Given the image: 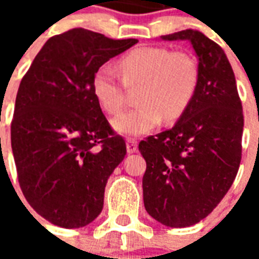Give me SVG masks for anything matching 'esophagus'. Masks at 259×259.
I'll use <instances>...</instances> for the list:
<instances>
[{
  "label": "esophagus",
  "mask_w": 259,
  "mask_h": 259,
  "mask_svg": "<svg viewBox=\"0 0 259 259\" xmlns=\"http://www.w3.org/2000/svg\"><path fill=\"white\" fill-rule=\"evenodd\" d=\"M126 150H127V154H133L137 151V141L135 139H129L126 141Z\"/></svg>",
  "instance_id": "esophagus-1"
}]
</instances>
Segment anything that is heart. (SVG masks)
<instances>
[{
    "label": "heart",
    "instance_id": "b5f03b06",
    "mask_svg": "<svg viewBox=\"0 0 259 259\" xmlns=\"http://www.w3.org/2000/svg\"><path fill=\"white\" fill-rule=\"evenodd\" d=\"M122 75L105 64L93 76V93L108 113L119 112L126 102L127 87H140L141 105L119 113L113 129L124 136H140L162 123L183 116L194 100L200 84V66L189 53L166 47H139L119 61Z\"/></svg>",
    "mask_w": 259,
    "mask_h": 259
}]
</instances>
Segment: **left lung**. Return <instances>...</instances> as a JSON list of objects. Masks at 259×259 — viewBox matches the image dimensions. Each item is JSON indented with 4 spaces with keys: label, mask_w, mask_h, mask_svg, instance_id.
<instances>
[{
    "label": "left lung",
    "mask_w": 259,
    "mask_h": 259,
    "mask_svg": "<svg viewBox=\"0 0 259 259\" xmlns=\"http://www.w3.org/2000/svg\"><path fill=\"white\" fill-rule=\"evenodd\" d=\"M161 38L190 42L200 84L172 129L140 141L147 162L143 198L155 221L187 228L208 217L233 185L241 161L243 107L233 69L217 42L193 29Z\"/></svg>",
    "instance_id": "8db88e82"
}]
</instances>
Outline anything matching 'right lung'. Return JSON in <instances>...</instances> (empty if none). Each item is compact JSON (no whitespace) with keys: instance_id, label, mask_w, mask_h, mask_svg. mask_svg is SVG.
<instances>
[{"instance_id":"1","label":"right lung","mask_w":259,"mask_h":259,"mask_svg":"<svg viewBox=\"0 0 259 259\" xmlns=\"http://www.w3.org/2000/svg\"><path fill=\"white\" fill-rule=\"evenodd\" d=\"M136 42L72 29L42 46L20 81L11 124L18 179L31 208L57 226L83 228L101 213L126 144L97 102L93 76Z\"/></svg>"}]
</instances>
